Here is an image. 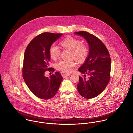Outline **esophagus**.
Masks as SVG:
<instances>
[{
  "instance_id": "esophagus-1",
  "label": "esophagus",
  "mask_w": 133,
  "mask_h": 133,
  "mask_svg": "<svg viewBox=\"0 0 133 133\" xmlns=\"http://www.w3.org/2000/svg\"><path fill=\"white\" fill-rule=\"evenodd\" d=\"M61 74L62 76L63 77V78H65L66 77H68V76H69L70 75V74H66V73L64 72H61Z\"/></svg>"
}]
</instances>
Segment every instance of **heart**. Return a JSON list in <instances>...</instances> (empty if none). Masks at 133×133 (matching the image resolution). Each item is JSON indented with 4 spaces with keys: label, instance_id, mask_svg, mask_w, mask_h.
<instances>
[{
    "label": "heart",
    "instance_id": "b5f03b06",
    "mask_svg": "<svg viewBox=\"0 0 133 133\" xmlns=\"http://www.w3.org/2000/svg\"><path fill=\"white\" fill-rule=\"evenodd\" d=\"M61 45L63 47L72 51V56L77 61H84L87 56L88 48L87 45L82 44L79 39L72 37H66L61 42ZM49 52L51 58L53 60L57 59L60 55L59 49L54 44L50 46ZM76 65V63L74 61H61L56 64V67L63 72L69 73L72 71Z\"/></svg>",
    "mask_w": 133,
    "mask_h": 133
}]
</instances>
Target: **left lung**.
Segmentation results:
<instances>
[{
    "label": "left lung",
    "mask_w": 133,
    "mask_h": 133,
    "mask_svg": "<svg viewBox=\"0 0 133 133\" xmlns=\"http://www.w3.org/2000/svg\"><path fill=\"white\" fill-rule=\"evenodd\" d=\"M74 34L82 36L89 46V54L78 69L84 77H79L78 91L84 98H94L101 94L109 83L111 64L109 52L103 43L93 35L83 31Z\"/></svg>",
    "instance_id": "8db88e82"
}]
</instances>
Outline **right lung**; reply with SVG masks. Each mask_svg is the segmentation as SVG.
I'll return each instance as SVG.
<instances>
[{
	"instance_id": "add662e5",
	"label": "right lung",
	"mask_w": 133,
	"mask_h": 133,
	"mask_svg": "<svg viewBox=\"0 0 133 133\" xmlns=\"http://www.w3.org/2000/svg\"><path fill=\"white\" fill-rule=\"evenodd\" d=\"M61 34L44 32L35 37L28 44L24 53L23 77L30 90L36 96L48 99L57 93L63 79L59 72H56L48 78L45 72H54L49 68L50 46L57 40Z\"/></svg>"
}]
</instances>
